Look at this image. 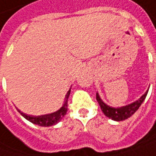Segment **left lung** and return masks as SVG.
<instances>
[{"label": "left lung", "mask_w": 156, "mask_h": 156, "mask_svg": "<svg viewBox=\"0 0 156 156\" xmlns=\"http://www.w3.org/2000/svg\"><path fill=\"white\" fill-rule=\"evenodd\" d=\"M147 93H148V89L136 101L126 106L120 107V108H114V107L107 105L105 102L101 100V98L100 97L98 93L96 94V100L100 107H101V110H102V112H103V114L105 115L107 117H108L114 121L119 122V121H124L125 119L129 118L138 110V108L140 107V105L144 101V100L146 99Z\"/></svg>", "instance_id": "obj_1"}]
</instances>
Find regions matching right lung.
<instances>
[{
	"label": "right lung",
	"mask_w": 156,
	"mask_h": 156,
	"mask_svg": "<svg viewBox=\"0 0 156 156\" xmlns=\"http://www.w3.org/2000/svg\"><path fill=\"white\" fill-rule=\"evenodd\" d=\"M70 89H71V87L69 88V90L67 92V94L65 95L62 106L55 112H53L50 114L41 115H32L24 114L23 112H21L19 109H17V111L22 115L25 119H27L28 121H30L32 124H37L40 126H45V127L55 125L57 123H59L60 121L62 119V117L67 113L68 98H69V94H70Z\"/></svg>",
	"instance_id": "right-lung-1"
}]
</instances>
